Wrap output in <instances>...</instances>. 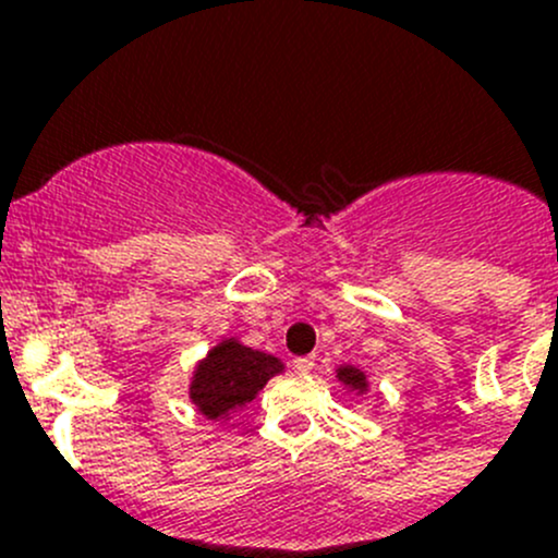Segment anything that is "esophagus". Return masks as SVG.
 Instances as JSON below:
<instances>
[{
  "instance_id": "34e87169",
  "label": "esophagus",
  "mask_w": 558,
  "mask_h": 558,
  "mask_svg": "<svg viewBox=\"0 0 558 558\" xmlns=\"http://www.w3.org/2000/svg\"><path fill=\"white\" fill-rule=\"evenodd\" d=\"M311 368H314V355L294 357V372H296V374H308Z\"/></svg>"
}]
</instances>
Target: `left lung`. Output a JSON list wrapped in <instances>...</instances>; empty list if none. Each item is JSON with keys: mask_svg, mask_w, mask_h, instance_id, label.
<instances>
[{"mask_svg": "<svg viewBox=\"0 0 558 558\" xmlns=\"http://www.w3.org/2000/svg\"><path fill=\"white\" fill-rule=\"evenodd\" d=\"M336 377H338V383H343L350 390H357V393H363V390L368 388L366 374H363L361 368H355V366H341L336 372Z\"/></svg>", "mask_w": 558, "mask_h": 558, "instance_id": "8db88e82", "label": "left lung"}]
</instances>
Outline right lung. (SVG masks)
Returning <instances> with one entry per match:
<instances>
[{
  "instance_id": "right-lung-1",
  "label": "right lung",
  "mask_w": 558,
  "mask_h": 558,
  "mask_svg": "<svg viewBox=\"0 0 558 558\" xmlns=\"http://www.w3.org/2000/svg\"><path fill=\"white\" fill-rule=\"evenodd\" d=\"M280 372L283 363L275 355L250 350L236 338H226L195 366L190 399L206 418L220 421L253 402L255 393Z\"/></svg>"
}]
</instances>
